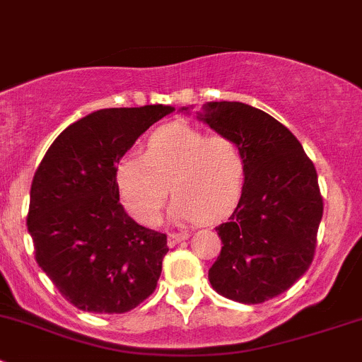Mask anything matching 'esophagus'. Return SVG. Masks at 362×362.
I'll return each instance as SVG.
<instances>
[{
  "instance_id": "34e87169",
  "label": "esophagus",
  "mask_w": 362,
  "mask_h": 362,
  "mask_svg": "<svg viewBox=\"0 0 362 362\" xmlns=\"http://www.w3.org/2000/svg\"><path fill=\"white\" fill-rule=\"evenodd\" d=\"M187 233H170L168 235V245L170 247H175L177 243L184 242V240H187Z\"/></svg>"
}]
</instances>
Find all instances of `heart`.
Wrapping results in <instances>:
<instances>
[{"instance_id":"heart-1","label":"heart","mask_w":362,"mask_h":362,"mask_svg":"<svg viewBox=\"0 0 362 362\" xmlns=\"http://www.w3.org/2000/svg\"><path fill=\"white\" fill-rule=\"evenodd\" d=\"M245 182L247 156L235 138L184 122L159 127L145 156L129 152L117 164L124 206L145 226L159 221L170 189L173 221H217L236 206Z\"/></svg>"}]
</instances>
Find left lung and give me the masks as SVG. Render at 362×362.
Returning <instances> with one entry per match:
<instances>
[{
  "mask_svg": "<svg viewBox=\"0 0 362 362\" xmlns=\"http://www.w3.org/2000/svg\"><path fill=\"white\" fill-rule=\"evenodd\" d=\"M202 120L247 156L242 198L215 228L222 249L208 280L224 298L259 305L286 293L312 264L324 211L317 170L298 138L259 108L214 101Z\"/></svg>",
  "mask_w": 362,
  "mask_h": 362,
  "instance_id": "1",
  "label": "left lung"
}]
</instances>
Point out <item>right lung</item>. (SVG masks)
I'll use <instances>...</instances> for the list:
<instances>
[{"label":"right lung","mask_w":362,"mask_h":362,"mask_svg":"<svg viewBox=\"0 0 362 362\" xmlns=\"http://www.w3.org/2000/svg\"><path fill=\"white\" fill-rule=\"evenodd\" d=\"M173 110L145 105L89 113L54 140L33 177L28 231L36 262L78 310L124 313L156 291L166 235L126 214L117 164Z\"/></svg>","instance_id":"right-lung-1"}]
</instances>
